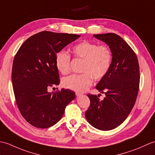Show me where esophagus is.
Masks as SVG:
<instances>
[{"mask_svg":"<svg viewBox=\"0 0 155 155\" xmlns=\"http://www.w3.org/2000/svg\"><path fill=\"white\" fill-rule=\"evenodd\" d=\"M75 94H76V96H77V97H79V96H81V95L83 94L81 93H78V92H77V93H75Z\"/></svg>","mask_w":155,"mask_h":155,"instance_id":"34e87169","label":"esophagus"}]
</instances>
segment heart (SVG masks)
<instances>
[{
  "label": "heart",
  "instance_id": "1",
  "mask_svg": "<svg viewBox=\"0 0 155 155\" xmlns=\"http://www.w3.org/2000/svg\"><path fill=\"white\" fill-rule=\"evenodd\" d=\"M72 53L76 58L83 60L79 74H72L64 78L63 86L74 91L84 92L95 80H101L106 75L111 67L113 54L106 45H98L94 42L83 41L72 47ZM71 56L64 51H60L55 55V65L62 74L70 72Z\"/></svg>",
  "mask_w": 155,
  "mask_h": 155
}]
</instances>
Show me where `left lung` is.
I'll list each match as a JSON object with an SVG mask.
<instances>
[{"label": "left lung", "instance_id": "left-lung-1", "mask_svg": "<svg viewBox=\"0 0 155 155\" xmlns=\"http://www.w3.org/2000/svg\"><path fill=\"white\" fill-rule=\"evenodd\" d=\"M107 43L113 54L111 67L101 78L97 89L106 97L88 94L90 106L85 113L87 121L101 130H109L126 119L136 102L139 88V65L135 52L114 33L94 35Z\"/></svg>", "mask_w": 155, "mask_h": 155}]
</instances>
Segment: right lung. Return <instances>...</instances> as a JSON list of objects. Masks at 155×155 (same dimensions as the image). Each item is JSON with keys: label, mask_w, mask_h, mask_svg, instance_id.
<instances>
[{"label": "right lung", "mask_w": 155, "mask_h": 155, "mask_svg": "<svg viewBox=\"0 0 155 155\" xmlns=\"http://www.w3.org/2000/svg\"><path fill=\"white\" fill-rule=\"evenodd\" d=\"M81 35L42 31L27 39L14 58L12 83L18 109L29 124L40 128L53 126L75 98L68 89L49 93L60 83L55 55Z\"/></svg>", "instance_id": "1"}]
</instances>
